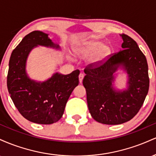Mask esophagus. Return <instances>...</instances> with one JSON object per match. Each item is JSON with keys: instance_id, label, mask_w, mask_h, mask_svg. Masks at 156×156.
I'll return each instance as SVG.
<instances>
[{"instance_id": "1", "label": "esophagus", "mask_w": 156, "mask_h": 156, "mask_svg": "<svg viewBox=\"0 0 156 156\" xmlns=\"http://www.w3.org/2000/svg\"><path fill=\"white\" fill-rule=\"evenodd\" d=\"M78 78H79V82L80 83H82V81H83V79L84 78V74L83 73H80L79 76H78Z\"/></svg>"}]
</instances>
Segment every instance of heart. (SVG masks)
<instances>
[{"label": "heart", "instance_id": "b5f03b06", "mask_svg": "<svg viewBox=\"0 0 156 156\" xmlns=\"http://www.w3.org/2000/svg\"><path fill=\"white\" fill-rule=\"evenodd\" d=\"M103 45V43L100 41L89 42L84 48V52L87 54H92V53L98 51L96 55V60L102 61L106 58L111 53V49L108 46Z\"/></svg>", "mask_w": 156, "mask_h": 156}]
</instances>
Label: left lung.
I'll return each mask as SVG.
<instances>
[{
  "label": "left lung",
  "mask_w": 156,
  "mask_h": 156,
  "mask_svg": "<svg viewBox=\"0 0 156 156\" xmlns=\"http://www.w3.org/2000/svg\"><path fill=\"white\" fill-rule=\"evenodd\" d=\"M123 50L84 69L83 85L87 91L88 108L94 120L102 124L119 125L136 115L148 93L150 79L145 55L136 41L122 34ZM122 66L129 74V87L116 91L112 74Z\"/></svg>",
  "instance_id": "8db88e82"
}]
</instances>
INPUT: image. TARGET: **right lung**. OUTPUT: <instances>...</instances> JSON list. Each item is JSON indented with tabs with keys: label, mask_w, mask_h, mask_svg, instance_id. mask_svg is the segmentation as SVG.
Instances as JSON below:
<instances>
[{
	"label": "right lung",
	"mask_w": 156,
	"mask_h": 156,
	"mask_svg": "<svg viewBox=\"0 0 156 156\" xmlns=\"http://www.w3.org/2000/svg\"><path fill=\"white\" fill-rule=\"evenodd\" d=\"M59 48L39 31L27 34L11 55L7 75V88L14 104L23 117L37 124L50 125L63 115L71 93L79 83L78 69L68 75L55 73L50 79L39 83L28 78L26 62L35 46Z\"/></svg>",
	"instance_id": "1"
}]
</instances>
